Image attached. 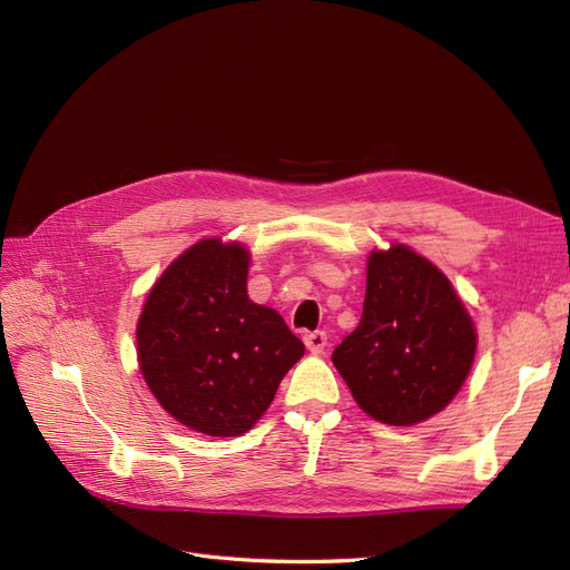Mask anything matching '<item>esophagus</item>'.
<instances>
[{"mask_svg":"<svg viewBox=\"0 0 570 570\" xmlns=\"http://www.w3.org/2000/svg\"><path fill=\"white\" fill-rule=\"evenodd\" d=\"M304 344L313 355H323L327 348V334L325 332H311L304 336Z\"/></svg>","mask_w":570,"mask_h":570,"instance_id":"1","label":"esophagus"}]
</instances>
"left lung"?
I'll return each mask as SVG.
<instances>
[{
	"mask_svg": "<svg viewBox=\"0 0 570 570\" xmlns=\"http://www.w3.org/2000/svg\"><path fill=\"white\" fill-rule=\"evenodd\" d=\"M476 332L444 273L406 245L374 249L360 325L332 353L364 414L414 425L456 397Z\"/></svg>",
	"mask_w": 570,
	"mask_h": 570,
	"instance_id": "8db88e82",
	"label": "left lung"
}]
</instances>
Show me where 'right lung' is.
Wrapping results in <instances>:
<instances>
[{"mask_svg":"<svg viewBox=\"0 0 570 570\" xmlns=\"http://www.w3.org/2000/svg\"><path fill=\"white\" fill-rule=\"evenodd\" d=\"M247 266L240 243L191 245L149 289L135 332L158 404L210 438L253 428L304 355L281 313L247 297Z\"/></svg>","mask_w":570,"mask_h":570,"instance_id":"right-lung-1","label":"right lung"}]
</instances>
